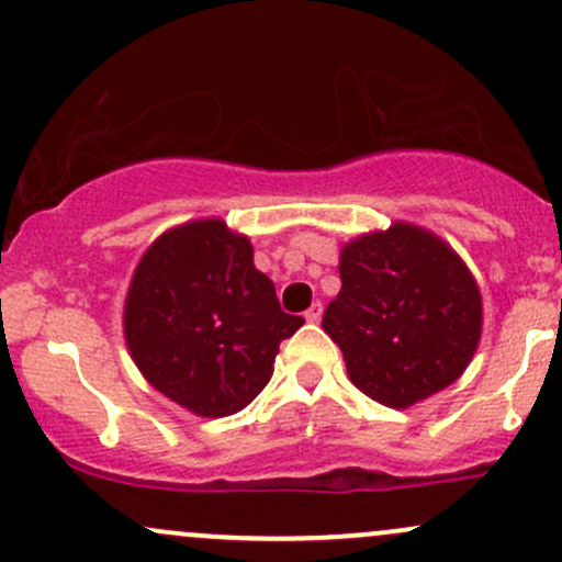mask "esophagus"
I'll return each mask as SVG.
<instances>
[{"mask_svg":"<svg viewBox=\"0 0 562 562\" xmlns=\"http://www.w3.org/2000/svg\"><path fill=\"white\" fill-rule=\"evenodd\" d=\"M303 317H306V322H319L322 319V303L319 301L312 303V306L306 308V314H303Z\"/></svg>","mask_w":562,"mask_h":562,"instance_id":"esophagus-1","label":"esophagus"}]
</instances>
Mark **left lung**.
Masks as SVG:
<instances>
[{
    "instance_id": "obj_1",
    "label": "left lung",
    "mask_w": 562,
    "mask_h": 562,
    "mask_svg": "<svg viewBox=\"0 0 562 562\" xmlns=\"http://www.w3.org/2000/svg\"><path fill=\"white\" fill-rule=\"evenodd\" d=\"M340 293L322 327L351 383L406 409L468 370L483 327L479 282L447 240L409 222L340 248Z\"/></svg>"
}]
</instances>
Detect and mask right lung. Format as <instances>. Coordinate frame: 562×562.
<instances>
[{"instance_id":"add662e5","label":"right lung","mask_w":562,"mask_h":562,"mask_svg":"<svg viewBox=\"0 0 562 562\" xmlns=\"http://www.w3.org/2000/svg\"><path fill=\"white\" fill-rule=\"evenodd\" d=\"M303 325L224 218H192L150 243L124 301V338L153 389L198 417L248 406L274 372L280 344Z\"/></svg>"}]
</instances>
